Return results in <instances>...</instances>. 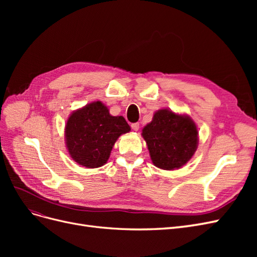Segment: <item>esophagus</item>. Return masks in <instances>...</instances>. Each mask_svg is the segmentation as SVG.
<instances>
[{"instance_id":"obj_1","label":"esophagus","mask_w":257,"mask_h":257,"mask_svg":"<svg viewBox=\"0 0 257 257\" xmlns=\"http://www.w3.org/2000/svg\"><path fill=\"white\" fill-rule=\"evenodd\" d=\"M132 130H133V131H138L139 130V123H132Z\"/></svg>"}]
</instances>
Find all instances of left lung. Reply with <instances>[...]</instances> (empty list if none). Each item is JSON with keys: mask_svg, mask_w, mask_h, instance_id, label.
<instances>
[{"mask_svg": "<svg viewBox=\"0 0 257 257\" xmlns=\"http://www.w3.org/2000/svg\"><path fill=\"white\" fill-rule=\"evenodd\" d=\"M151 161L161 169L174 170L185 165L198 146V131L189 115L160 109L143 128Z\"/></svg>", "mask_w": 257, "mask_h": 257, "instance_id": "1", "label": "left lung"}]
</instances>
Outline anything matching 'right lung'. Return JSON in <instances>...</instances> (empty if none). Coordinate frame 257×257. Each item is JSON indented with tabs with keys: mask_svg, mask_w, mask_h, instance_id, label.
I'll list each match as a JSON object with an SVG mask.
<instances>
[{
	"mask_svg": "<svg viewBox=\"0 0 257 257\" xmlns=\"http://www.w3.org/2000/svg\"><path fill=\"white\" fill-rule=\"evenodd\" d=\"M130 131L131 127L122 115H111L109 109L96 100L68 116L65 144L77 164L97 168L107 163L116 139Z\"/></svg>",
	"mask_w": 257,
	"mask_h": 257,
	"instance_id": "right-lung-1",
	"label": "right lung"
}]
</instances>
